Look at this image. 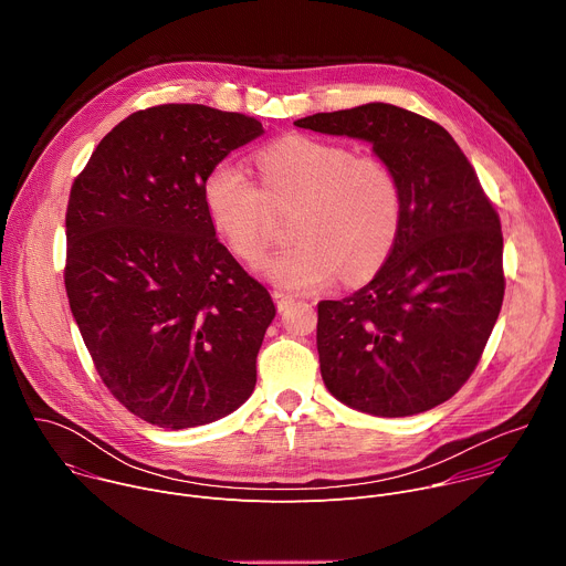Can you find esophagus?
Returning <instances> with one entry per match:
<instances>
[{
    "label": "esophagus",
    "mask_w": 566,
    "mask_h": 566,
    "mask_svg": "<svg viewBox=\"0 0 566 566\" xmlns=\"http://www.w3.org/2000/svg\"><path fill=\"white\" fill-rule=\"evenodd\" d=\"M273 300H275L277 308L284 311V308L293 302V295H291V293H284V291H273Z\"/></svg>",
    "instance_id": "1"
}]
</instances>
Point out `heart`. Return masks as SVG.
I'll use <instances>...</instances> for the list:
<instances>
[{
	"instance_id": "heart-1",
	"label": "heart",
	"mask_w": 566,
	"mask_h": 566,
	"mask_svg": "<svg viewBox=\"0 0 566 566\" xmlns=\"http://www.w3.org/2000/svg\"><path fill=\"white\" fill-rule=\"evenodd\" d=\"M264 190L232 164L203 181L212 228L241 260H258L271 241V206H297L295 247L262 262L282 289L311 291L369 277L394 249L402 219L396 170L374 154L311 136H284L258 154Z\"/></svg>"
}]
</instances>
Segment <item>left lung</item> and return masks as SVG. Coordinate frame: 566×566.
Wrapping results in <instances>:
<instances>
[{"label":"left lung","instance_id":"left-lung-1","mask_svg":"<svg viewBox=\"0 0 566 566\" xmlns=\"http://www.w3.org/2000/svg\"><path fill=\"white\" fill-rule=\"evenodd\" d=\"M297 127L371 143L396 170L402 219L369 284L317 304L327 389L374 417H412L474 371L504 300L500 214L470 160L434 120L387 103L313 114Z\"/></svg>","mask_w":566,"mask_h":566}]
</instances>
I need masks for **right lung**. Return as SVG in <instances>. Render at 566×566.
Returning a JSON list of instances; mask_svg holds the SVG:
<instances>
[{
  "label": "right lung",
  "mask_w": 566,
  "mask_h": 566,
  "mask_svg": "<svg viewBox=\"0 0 566 566\" xmlns=\"http://www.w3.org/2000/svg\"><path fill=\"white\" fill-rule=\"evenodd\" d=\"M262 134L244 114L149 107L120 120L71 186V313L107 389L151 426L212 423L255 389L275 304L214 237L203 181Z\"/></svg>",
  "instance_id": "add662e5"
}]
</instances>
